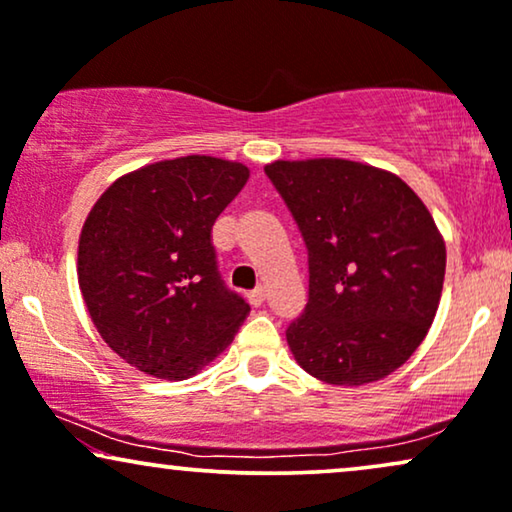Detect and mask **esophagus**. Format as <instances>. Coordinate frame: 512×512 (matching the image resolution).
<instances>
[{
	"label": "esophagus",
	"instance_id": "1",
	"mask_svg": "<svg viewBox=\"0 0 512 512\" xmlns=\"http://www.w3.org/2000/svg\"><path fill=\"white\" fill-rule=\"evenodd\" d=\"M249 301H251V304H254V306H261L263 301H266V287H256L254 292L249 294Z\"/></svg>",
	"mask_w": 512,
	"mask_h": 512
}]
</instances>
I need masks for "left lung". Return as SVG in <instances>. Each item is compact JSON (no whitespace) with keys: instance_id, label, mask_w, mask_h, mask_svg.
Here are the masks:
<instances>
[{"instance_id":"left-lung-1","label":"left lung","mask_w":512,"mask_h":512,"mask_svg":"<svg viewBox=\"0 0 512 512\" xmlns=\"http://www.w3.org/2000/svg\"><path fill=\"white\" fill-rule=\"evenodd\" d=\"M308 249V304L287 330L308 375L337 387L382 380L413 356L437 315L446 244L418 194L349 159L266 166Z\"/></svg>"}]
</instances>
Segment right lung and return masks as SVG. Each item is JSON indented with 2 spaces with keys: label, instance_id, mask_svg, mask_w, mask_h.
Instances as JSON below:
<instances>
[{
  "label": "right lung",
  "instance_id": "add662e5",
  "mask_svg": "<svg viewBox=\"0 0 512 512\" xmlns=\"http://www.w3.org/2000/svg\"><path fill=\"white\" fill-rule=\"evenodd\" d=\"M249 168L180 156L125 173L87 213L78 285L113 353L144 375L187 380L218 358L249 304L223 285L211 227Z\"/></svg>",
  "mask_w": 512,
  "mask_h": 512
}]
</instances>
